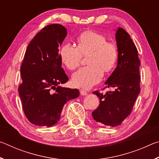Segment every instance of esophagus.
Listing matches in <instances>:
<instances>
[{"label":"esophagus","mask_w":159,"mask_h":159,"mask_svg":"<svg viewBox=\"0 0 159 159\" xmlns=\"http://www.w3.org/2000/svg\"><path fill=\"white\" fill-rule=\"evenodd\" d=\"M80 95H87V91L83 90V89H80Z\"/></svg>","instance_id":"1"}]
</instances>
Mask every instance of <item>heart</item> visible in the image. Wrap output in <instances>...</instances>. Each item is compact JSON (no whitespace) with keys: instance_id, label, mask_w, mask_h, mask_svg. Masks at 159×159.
Here are the masks:
<instances>
[{"instance_id":"obj_1","label":"heart","mask_w":159,"mask_h":159,"mask_svg":"<svg viewBox=\"0 0 159 159\" xmlns=\"http://www.w3.org/2000/svg\"><path fill=\"white\" fill-rule=\"evenodd\" d=\"M77 47L69 43H64L60 50L61 62L67 69L74 70L80 65L82 56L88 55V66L82 67L72 75L71 81L76 87L90 88L103 77V71L114 68L118 59V48L114 43L95 31L83 32L77 38Z\"/></svg>"}]
</instances>
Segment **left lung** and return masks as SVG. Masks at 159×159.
Returning <instances> with one entry per match:
<instances>
[{
    "label": "left lung",
    "mask_w": 159,
    "mask_h": 159,
    "mask_svg": "<svg viewBox=\"0 0 159 159\" xmlns=\"http://www.w3.org/2000/svg\"><path fill=\"white\" fill-rule=\"evenodd\" d=\"M116 40L118 65L105 82V88H114L115 90L104 95L94 91L93 94L99 98V105L92 113L97 122L112 127L120 125L128 116L140 92V60L135 45L120 27L116 34Z\"/></svg>",
    "instance_id": "obj_1"
}]
</instances>
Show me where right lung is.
I'll return each instance as SVG.
<instances>
[{
    "mask_svg": "<svg viewBox=\"0 0 159 159\" xmlns=\"http://www.w3.org/2000/svg\"><path fill=\"white\" fill-rule=\"evenodd\" d=\"M66 29L58 24L43 28L29 43L20 67L18 93L26 117L32 124L50 127L60 118L63 107L79 90L63 88L69 78L61 68L59 48Z\"/></svg>",
    "mask_w": 159,
    "mask_h": 159,
    "instance_id": "add662e5",
    "label": "right lung"
}]
</instances>
